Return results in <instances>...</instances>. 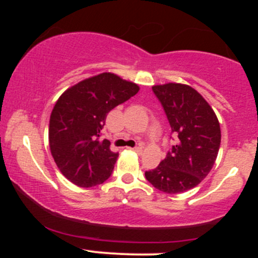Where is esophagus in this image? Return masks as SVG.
<instances>
[{"label": "esophagus", "mask_w": 258, "mask_h": 258, "mask_svg": "<svg viewBox=\"0 0 258 258\" xmlns=\"http://www.w3.org/2000/svg\"><path fill=\"white\" fill-rule=\"evenodd\" d=\"M132 150H135V152L138 154H142V152H143V147H136V148H133Z\"/></svg>", "instance_id": "34e87169"}]
</instances>
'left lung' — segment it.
I'll return each instance as SVG.
<instances>
[{
    "label": "left lung",
    "mask_w": 258,
    "mask_h": 258,
    "mask_svg": "<svg viewBox=\"0 0 258 258\" xmlns=\"http://www.w3.org/2000/svg\"><path fill=\"white\" fill-rule=\"evenodd\" d=\"M177 136L176 146L159 166L147 171L148 182L166 194L197 186L210 173L221 144V127L214 109L188 85L168 82L153 86Z\"/></svg>",
    "instance_id": "left-lung-1"
}]
</instances>
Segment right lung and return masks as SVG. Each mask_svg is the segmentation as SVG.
<instances>
[{
  "instance_id": "right-lung-1",
  "label": "right lung",
  "mask_w": 258,
  "mask_h": 258,
  "mask_svg": "<svg viewBox=\"0 0 258 258\" xmlns=\"http://www.w3.org/2000/svg\"><path fill=\"white\" fill-rule=\"evenodd\" d=\"M139 91L135 82L111 73L82 80L59 97L49 119V149L60 172L74 184L90 188L110 177L119 153L100 141L108 112Z\"/></svg>"
}]
</instances>
